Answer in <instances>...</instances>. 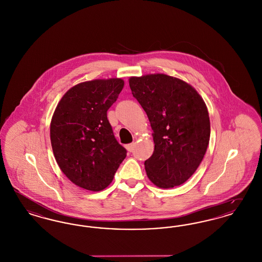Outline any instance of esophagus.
Returning <instances> with one entry per match:
<instances>
[{"instance_id":"34e87169","label":"esophagus","mask_w":262,"mask_h":262,"mask_svg":"<svg viewBox=\"0 0 262 262\" xmlns=\"http://www.w3.org/2000/svg\"><path fill=\"white\" fill-rule=\"evenodd\" d=\"M125 148L127 151H129V152H132L134 148H135V143H129V144H126L125 145Z\"/></svg>"}]
</instances>
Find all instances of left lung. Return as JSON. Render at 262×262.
Wrapping results in <instances>:
<instances>
[{
	"mask_svg": "<svg viewBox=\"0 0 262 262\" xmlns=\"http://www.w3.org/2000/svg\"><path fill=\"white\" fill-rule=\"evenodd\" d=\"M128 83L153 130L154 151L144 162L148 179L161 188L184 184L199 168L209 143L204 101L190 84L164 74L132 76Z\"/></svg>",
	"mask_w": 262,
	"mask_h": 262,
	"instance_id": "8db88e82",
	"label": "left lung"
}]
</instances>
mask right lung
Wrapping results in <instances>:
<instances>
[{
    "label": "right lung",
    "instance_id": "1",
    "mask_svg": "<svg viewBox=\"0 0 262 262\" xmlns=\"http://www.w3.org/2000/svg\"><path fill=\"white\" fill-rule=\"evenodd\" d=\"M124 84L122 78L78 83L55 109L50 125L53 153L62 173L77 187L91 191L106 188L126 156L107 119Z\"/></svg>",
    "mask_w": 262,
    "mask_h": 262
}]
</instances>
